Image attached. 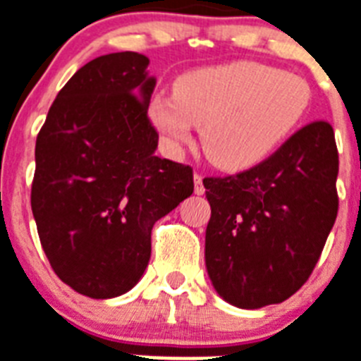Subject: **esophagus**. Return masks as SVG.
I'll return each instance as SVG.
<instances>
[{"mask_svg":"<svg viewBox=\"0 0 361 361\" xmlns=\"http://www.w3.org/2000/svg\"><path fill=\"white\" fill-rule=\"evenodd\" d=\"M202 180H204V178H202L200 174H195V192L196 195H204V183H202Z\"/></svg>","mask_w":361,"mask_h":361,"instance_id":"esophagus-1","label":"esophagus"}]
</instances>
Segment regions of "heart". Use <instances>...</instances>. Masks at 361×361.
Returning a JSON list of instances; mask_svg holds the SVG:
<instances>
[{
    "mask_svg": "<svg viewBox=\"0 0 361 361\" xmlns=\"http://www.w3.org/2000/svg\"><path fill=\"white\" fill-rule=\"evenodd\" d=\"M312 104L306 79L254 61L204 66L181 74L171 96L148 105L152 124L171 148L200 128L207 159L222 171H245L295 131Z\"/></svg>",
    "mask_w": 361,
    "mask_h": 361,
    "instance_id": "heart-1",
    "label": "heart"
}]
</instances>
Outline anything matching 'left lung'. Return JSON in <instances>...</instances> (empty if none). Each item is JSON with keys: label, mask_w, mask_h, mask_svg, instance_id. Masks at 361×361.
Masks as SVG:
<instances>
[{"label": "left lung", "mask_w": 361, "mask_h": 361, "mask_svg": "<svg viewBox=\"0 0 361 361\" xmlns=\"http://www.w3.org/2000/svg\"><path fill=\"white\" fill-rule=\"evenodd\" d=\"M338 171L332 126L317 120L259 165L204 180L207 274L226 302L257 310L306 283L338 216Z\"/></svg>", "instance_id": "1"}]
</instances>
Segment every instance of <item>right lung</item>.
<instances>
[{
  "instance_id": "obj_1",
  "label": "right lung",
  "mask_w": 361,
  "mask_h": 361,
  "mask_svg": "<svg viewBox=\"0 0 361 361\" xmlns=\"http://www.w3.org/2000/svg\"><path fill=\"white\" fill-rule=\"evenodd\" d=\"M135 51L102 55L59 90L35 146L31 209L49 265L90 298L145 274L152 228L192 195V169L155 155V78Z\"/></svg>"
}]
</instances>
